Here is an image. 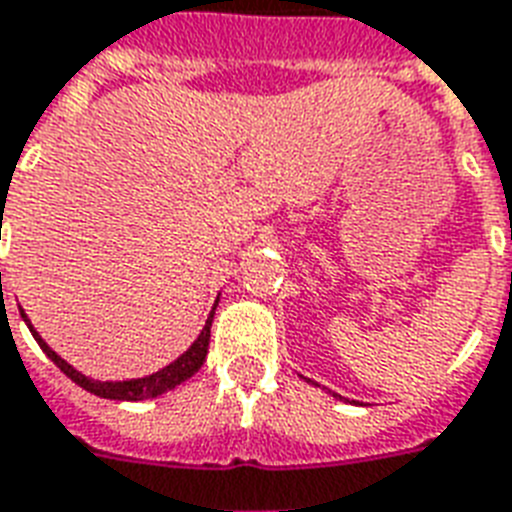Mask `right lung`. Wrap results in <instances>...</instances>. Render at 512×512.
Returning <instances> with one entry per match:
<instances>
[{
    "label": "right lung",
    "instance_id": "add662e5",
    "mask_svg": "<svg viewBox=\"0 0 512 512\" xmlns=\"http://www.w3.org/2000/svg\"><path fill=\"white\" fill-rule=\"evenodd\" d=\"M216 304H219V301H216ZM216 304H213L211 315H208V320H205V328L200 331V336L194 339L192 347H189L184 355H178L170 366L160 368V371H154V374L141 376V379H125V382H101V379H90V376H85L82 371L69 366L58 352L47 347V342L37 334V331H34L31 320L26 318V312L23 310H21V318L26 320L31 336L37 339V344L45 350L47 358L53 360L55 366L61 368L71 382H77L82 390L93 392V395H98V398H109V400H146V398H157V395H162V392L173 390V387H178V384L186 382L189 376H194L197 371H200V366L205 363V355H208V342H211V323H213V315H216Z\"/></svg>",
    "mask_w": 512,
    "mask_h": 512
}]
</instances>
